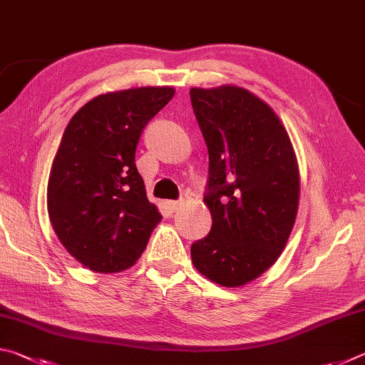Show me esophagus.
Returning <instances> with one entry per match:
<instances>
[{"label": "esophagus", "instance_id": "34e87169", "mask_svg": "<svg viewBox=\"0 0 365 365\" xmlns=\"http://www.w3.org/2000/svg\"><path fill=\"white\" fill-rule=\"evenodd\" d=\"M182 205H183L182 201H168V202H165V206H168L172 212L178 211V209L182 207Z\"/></svg>", "mask_w": 365, "mask_h": 365}]
</instances>
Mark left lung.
<instances>
[{"label":"left lung","instance_id":"1","mask_svg":"<svg viewBox=\"0 0 365 365\" xmlns=\"http://www.w3.org/2000/svg\"><path fill=\"white\" fill-rule=\"evenodd\" d=\"M191 106L209 153L206 238L191 245L196 270L238 288L270 269L285 250L299 205L292 140L267 103L246 88H191Z\"/></svg>","mask_w":365,"mask_h":365}]
</instances>
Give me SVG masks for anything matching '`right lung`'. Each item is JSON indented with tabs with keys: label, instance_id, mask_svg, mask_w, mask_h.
Returning <instances> with one entry per match:
<instances>
[{
	"label": "right lung",
	"instance_id": "obj_1",
	"mask_svg": "<svg viewBox=\"0 0 365 365\" xmlns=\"http://www.w3.org/2000/svg\"><path fill=\"white\" fill-rule=\"evenodd\" d=\"M174 93L172 86H140L100 95L73 114L61 138L48 215L67 252L98 274L132 267L163 219L148 200L135 150Z\"/></svg>",
	"mask_w": 365,
	"mask_h": 365
}]
</instances>
